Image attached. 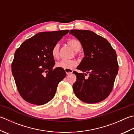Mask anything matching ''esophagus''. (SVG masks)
<instances>
[{"label": "esophagus", "mask_w": 134, "mask_h": 134, "mask_svg": "<svg viewBox=\"0 0 134 134\" xmlns=\"http://www.w3.org/2000/svg\"><path fill=\"white\" fill-rule=\"evenodd\" d=\"M64 70H65V72H66V74L67 75H69L70 74H71V73L72 72V70L71 69H64Z\"/></svg>", "instance_id": "34e87169"}]
</instances>
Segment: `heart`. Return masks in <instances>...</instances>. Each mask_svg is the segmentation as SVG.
<instances>
[{
    "label": "heart",
    "instance_id": "1",
    "mask_svg": "<svg viewBox=\"0 0 134 134\" xmlns=\"http://www.w3.org/2000/svg\"><path fill=\"white\" fill-rule=\"evenodd\" d=\"M68 46L70 47L75 51V55L78 54V51H79L81 48V43L77 39L74 38L69 39L67 42ZM51 53L52 56L54 59H58L59 57V44H56L52 49ZM77 65V62L75 60H61V61L56 63V67L62 68L64 69H71Z\"/></svg>",
    "mask_w": 134,
    "mask_h": 134
}]
</instances>
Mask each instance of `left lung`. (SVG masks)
I'll return each mask as SVG.
<instances>
[{"mask_svg": "<svg viewBox=\"0 0 134 134\" xmlns=\"http://www.w3.org/2000/svg\"><path fill=\"white\" fill-rule=\"evenodd\" d=\"M70 34L79 40L85 54L77 67L85 74L73 72L77 77L72 85L75 95L86 103L103 101L112 91L119 71L116 51L105 38L91 31L72 30Z\"/></svg>", "mask_w": 134, "mask_h": 134, "instance_id": "8db88e82", "label": "left lung"}]
</instances>
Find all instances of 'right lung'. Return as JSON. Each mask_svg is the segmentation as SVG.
<instances>
[{
    "label": "right lung",
    "mask_w": 134,
    "mask_h": 134,
    "mask_svg": "<svg viewBox=\"0 0 134 134\" xmlns=\"http://www.w3.org/2000/svg\"><path fill=\"white\" fill-rule=\"evenodd\" d=\"M69 31L38 33L15 51L12 71L18 92L26 102L43 105L53 98L66 73L62 68L53 69L55 63L51 51Z\"/></svg>",
    "instance_id": "add662e5"
}]
</instances>
